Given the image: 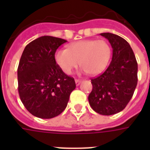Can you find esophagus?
Listing matches in <instances>:
<instances>
[{"mask_svg": "<svg viewBox=\"0 0 150 150\" xmlns=\"http://www.w3.org/2000/svg\"><path fill=\"white\" fill-rule=\"evenodd\" d=\"M81 82H82V81L80 79H75V84H76V86H79Z\"/></svg>", "mask_w": 150, "mask_h": 150, "instance_id": "1", "label": "esophagus"}]
</instances>
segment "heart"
Listing matches in <instances>:
<instances>
[{
  "mask_svg": "<svg viewBox=\"0 0 150 150\" xmlns=\"http://www.w3.org/2000/svg\"><path fill=\"white\" fill-rule=\"evenodd\" d=\"M111 52V47L105 40H86L71 43L67 50H57L54 58L66 75H71L80 64L82 72L96 75L106 69Z\"/></svg>",
  "mask_w": 150,
  "mask_h": 150,
  "instance_id": "b5f03b06",
  "label": "heart"
}]
</instances>
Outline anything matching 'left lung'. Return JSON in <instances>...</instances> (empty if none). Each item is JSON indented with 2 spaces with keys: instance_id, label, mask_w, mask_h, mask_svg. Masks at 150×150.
<instances>
[{
  "instance_id": "left-lung-1",
  "label": "left lung",
  "mask_w": 150,
  "mask_h": 150,
  "mask_svg": "<svg viewBox=\"0 0 150 150\" xmlns=\"http://www.w3.org/2000/svg\"><path fill=\"white\" fill-rule=\"evenodd\" d=\"M113 48L112 61L105 71L92 79L89 104L102 115L123 110L132 97L138 82V64L129 43L115 34L100 33Z\"/></svg>"
}]
</instances>
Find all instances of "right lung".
<instances>
[{
	"instance_id": "1",
	"label": "right lung",
	"mask_w": 150,
	"mask_h": 150,
	"mask_svg": "<svg viewBox=\"0 0 150 150\" xmlns=\"http://www.w3.org/2000/svg\"><path fill=\"white\" fill-rule=\"evenodd\" d=\"M67 40L50 36L34 40L25 47L18 67L20 99L27 110L43 119L53 118L64 110L75 79L57 64V49Z\"/></svg>"
}]
</instances>
